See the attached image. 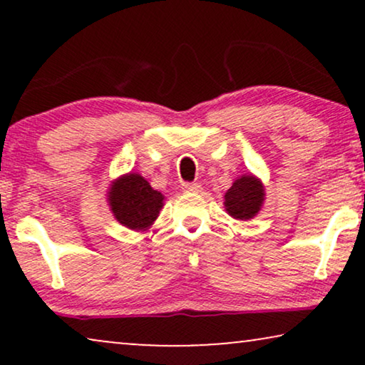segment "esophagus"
Masks as SVG:
<instances>
[{
    "mask_svg": "<svg viewBox=\"0 0 365 365\" xmlns=\"http://www.w3.org/2000/svg\"><path fill=\"white\" fill-rule=\"evenodd\" d=\"M182 189L186 192H201L202 191L201 184H197V182H184Z\"/></svg>",
    "mask_w": 365,
    "mask_h": 365,
    "instance_id": "obj_1",
    "label": "esophagus"
}]
</instances>
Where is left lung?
I'll list each match as a JSON object with an SVG mask.
<instances>
[{"mask_svg":"<svg viewBox=\"0 0 365 365\" xmlns=\"http://www.w3.org/2000/svg\"><path fill=\"white\" fill-rule=\"evenodd\" d=\"M266 189L261 179L254 174H242L224 194V209L229 216L239 221H251L262 209Z\"/></svg>","mask_w":365,"mask_h":365,"instance_id":"8db88e82","label":"left lung"}]
</instances>
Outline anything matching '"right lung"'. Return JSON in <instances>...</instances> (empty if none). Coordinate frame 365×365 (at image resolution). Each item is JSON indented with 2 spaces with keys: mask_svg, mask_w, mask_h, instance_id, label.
Returning <instances> with one entry per match:
<instances>
[{
  "mask_svg": "<svg viewBox=\"0 0 365 365\" xmlns=\"http://www.w3.org/2000/svg\"><path fill=\"white\" fill-rule=\"evenodd\" d=\"M108 206L121 226L144 232L156 221L164 206V194L151 187L138 173H126L109 184Z\"/></svg>",
  "mask_w": 365,
  "mask_h": 365,
  "instance_id": "add662e5",
  "label": "right lung"
}]
</instances>
